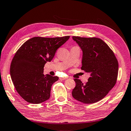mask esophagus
I'll return each mask as SVG.
<instances>
[{
	"label": "esophagus",
	"instance_id": "1",
	"mask_svg": "<svg viewBox=\"0 0 131 131\" xmlns=\"http://www.w3.org/2000/svg\"><path fill=\"white\" fill-rule=\"evenodd\" d=\"M66 79H68V77H61L60 79L62 80H66Z\"/></svg>",
	"mask_w": 131,
	"mask_h": 131
}]
</instances>
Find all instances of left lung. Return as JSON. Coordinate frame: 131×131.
Returning <instances> with one entry per match:
<instances>
[{"instance_id":"left-lung-1","label":"left lung","mask_w":131,"mask_h":131,"mask_svg":"<svg viewBox=\"0 0 131 131\" xmlns=\"http://www.w3.org/2000/svg\"><path fill=\"white\" fill-rule=\"evenodd\" d=\"M72 38L83 51L81 69L90 73L85 84L74 79L76 85L72 96L82 103H96L105 97L116 84L118 61L113 51L101 39L79 36Z\"/></svg>"}]
</instances>
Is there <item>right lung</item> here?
Masks as SVG:
<instances>
[{
  "label": "right lung",
  "mask_w": 131,
  "mask_h": 131,
  "mask_svg": "<svg viewBox=\"0 0 131 131\" xmlns=\"http://www.w3.org/2000/svg\"><path fill=\"white\" fill-rule=\"evenodd\" d=\"M69 37H34L17 50L11 63L10 75L15 90L24 100L39 104L50 98L51 86L59 77L44 75V66Z\"/></svg>",
  "instance_id": "add662e5"
}]
</instances>
